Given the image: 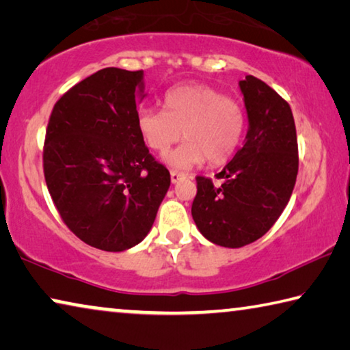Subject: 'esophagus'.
<instances>
[{
	"label": "esophagus",
	"instance_id": "obj_1",
	"mask_svg": "<svg viewBox=\"0 0 350 350\" xmlns=\"http://www.w3.org/2000/svg\"><path fill=\"white\" fill-rule=\"evenodd\" d=\"M186 174H181V172H176V170H172L170 172V180H172V183H178V181H181V180H185L186 178Z\"/></svg>",
	"mask_w": 350,
	"mask_h": 350
}]
</instances>
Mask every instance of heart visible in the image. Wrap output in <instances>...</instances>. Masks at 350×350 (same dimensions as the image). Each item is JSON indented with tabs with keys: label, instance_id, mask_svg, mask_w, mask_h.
<instances>
[{
	"label": "heart",
	"instance_id": "heart-1",
	"mask_svg": "<svg viewBox=\"0 0 350 350\" xmlns=\"http://www.w3.org/2000/svg\"><path fill=\"white\" fill-rule=\"evenodd\" d=\"M164 111L146 107L137 113V129L146 144L165 152L181 137L186 142L165 153L175 169H191L206 158L214 165L236 153L245 131V110L234 97L203 83H185L169 90Z\"/></svg>",
	"mask_w": 350,
	"mask_h": 350
}]
</instances>
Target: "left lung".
I'll return each instance as SVG.
<instances>
[{"label": "left lung", "mask_w": 350, "mask_h": 350, "mask_svg": "<svg viewBox=\"0 0 350 350\" xmlns=\"http://www.w3.org/2000/svg\"><path fill=\"white\" fill-rule=\"evenodd\" d=\"M250 129L243 147L215 178L197 176L192 219L215 245L256 242L282 214L293 192L299 157L288 102L254 76L240 80Z\"/></svg>", "instance_id": "left-lung-1"}]
</instances>
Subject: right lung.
I'll list each match as a JSON object with an SVG mask.
<instances>
[{
	"instance_id": "1",
	"label": "right lung",
	"mask_w": 350,
	"mask_h": 350,
	"mask_svg": "<svg viewBox=\"0 0 350 350\" xmlns=\"http://www.w3.org/2000/svg\"><path fill=\"white\" fill-rule=\"evenodd\" d=\"M142 76L91 74L55 102L44 136V180L60 219L82 242L113 253L147 236L170 186L137 129Z\"/></svg>"
}]
</instances>
